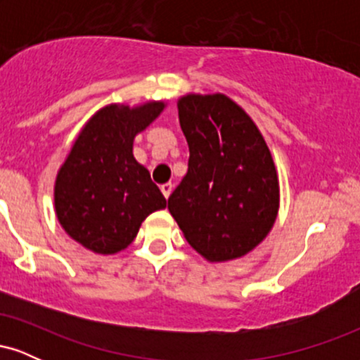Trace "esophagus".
Instances as JSON below:
<instances>
[{"mask_svg":"<svg viewBox=\"0 0 360 360\" xmlns=\"http://www.w3.org/2000/svg\"><path fill=\"white\" fill-rule=\"evenodd\" d=\"M172 188H174V186H172V183H166V184L160 186V191H162L164 196L169 198V194L172 193Z\"/></svg>","mask_w":360,"mask_h":360,"instance_id":"34e87169","label":"esophagus"}]
</instances>
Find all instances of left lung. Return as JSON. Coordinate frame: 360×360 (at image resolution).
<instances>
[{"instance_id": "left-lung-1", "label": "left lung", "mask_w": 360, "mask_h": 360, "mask_svg": "<svg viewBox=\"0 0 360 360\" xmlns=\"http://www.w3.org/2000/svg\"><path fill=\"white\" fill-rule=\"evenodd\" d=\"M177 111L189 160L167 200L169 212L205 259L242 257L278 217L279 183L269 148L249 115L225 94H188Z\"/></svg>"}]
</instances>
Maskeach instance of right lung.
I'll list each match as a JSON object with an SVG mask.
<instances>
[{
	"label": "right lung",
	"mask_w": 360,
	"mask_h": 360,
	"mask_svg": "<svg viewBox=\"0 0 360 360\" xmlns=\"http://www.w3.org/2000/svg\"><path fill=\"white\" fill-rule=\"evenodd\" d=\"M164 110L110 105L86 123L56 179L62 229L96 254H115L137 237L150 213L167 206L150 174L134 157V139Z\"/></svg>",
	"instance_id": "1"
}]
</instances>
